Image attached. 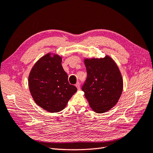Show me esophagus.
<instances>
[{
	"label": "esophagus",
	"mask_w": 153,
	"mask_h": 153,
	"mask_svg": "<svg viewBox=\"0 0 153 153\" xmlns=\"http://www.w3.org/2000/svg\"><path fill=\"white\" fill-rule=\"evenodd\" d=\"M76 87L77 88V89H78V90H80V83L79 82H77L76 84Z\"/></svg>",
	"instance_id": "esophagus-1"
}]
</instances>
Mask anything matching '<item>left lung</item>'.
<instances>
[{
    "label": "left lung",
    "mask_w": 153,
    "mask_h": 153,
    "mask_svg": "<svg viewBox=\"0 0 153 153\" xmlns=\"http://www.w3.org/2000/svg\"><path fill=\"white\" fill-rule=\"evenodd\" d=\"M87 79L82 87L90 107L104 113L117 105L123 93V79L117 64L106 55L103 58H84Z\"/></svg>",
    "instance_id": "1"
}]
</instances>
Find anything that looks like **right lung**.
Instances as JSON below:
<instances>
[{"label":"right lung","mask_w":153,"mask_h":153,"mask_svg":"<svg viewBox=\"0 0 153 153\" xmlns=\"http://www.w3.org/2000/svg\"><path fill=\"white\" fill-rule=\"evenodd\" d=\"M62 62V56L49 52L37 61L29 75V88L34 101L49 113L64 109L77 91L68 82Z\"/></svg>","instance_id":"obj_1"}]
</instances>
